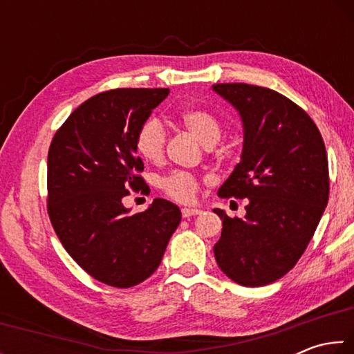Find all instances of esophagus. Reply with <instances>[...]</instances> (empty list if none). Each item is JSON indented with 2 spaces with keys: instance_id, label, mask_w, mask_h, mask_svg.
Masks as SVG:
<instances>
[{
  "instance_id": "1",
  "label": "esophagus",
  "mask_w": 354,
  "mask_h": 354,
  "mask_svg": "<svg viewBox=\"0 0 354 354\" xmlns=\"http://www.w3.org/2000/svg\"><path fill=\"white\" fill-rule=\"evenodd\" d=\"M181 214H183V217H184V218H189V217H194V215H198V214H201V211H200V209L184 207V209H181Z\"/></svg>"
}]
</instances>
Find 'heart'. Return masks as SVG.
Returning a JSON list of instances; mask_svg holds the SVG:
<instances>
[{
  "mask_svg": "<svg viewBox=\"0 0 354 354\" xmlns=\"http://www.w3.org/2000/svg\"><path fill=\"white\" fill-rule=\"evenodd\" d=\"M178 118L183 127L205 147H214L223 136V124H221L218 117L206 109L192 107V109L183 111ZM167 140H169V133H167L162 122L149 117L143 120L136 131V151L147 162L159 164L164 159ZM158 184L169 198L178 203H190L198 190V178L194 173L184 170H175L159 178Z\"/></svg>",
  "mask_w": 354,
  "mask_h": 354,
  "instance_id": "heart-1",
  "label": "heart"
}]
</instances>
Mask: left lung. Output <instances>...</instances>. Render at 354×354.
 <instances>
[{"label":"left lung","mask_w":354,"mask_h":354,"mask_svg":"<svg viewBox=\"0 0 354 354\" xmlns=\"http://www.w3.org/2000/svg\"><path fill=\"white\" fill-rule=\"evenodd\" d=\"M243 122V151L220 198H247L243 218L221 211L214 245L218 267L245 287L273 283L290 272L313 239L328 205V156L322 134L301 107L267 87L214 84Z\"/></svg>","instance_id":"obj_1"}]
</instances>
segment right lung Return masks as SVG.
<instances>
[{"mask_svg": "<svg viewBox=\"0 0 354 354\" xmlns=\"http://www.w3.org/2000/svg\"><path fill=\"white\" fill-rule=\"evenodd\" d=\"M169 88H112L76 107L48 149L46 209L59 241L84 272L127 289L151 277L181 211L156 198L129 215V190L149 189L134 137Z\"/></svg>", "mask_w": 354, "mask_h": 354, "instance_id": "1", "label": "right lung"}]
</instances>
